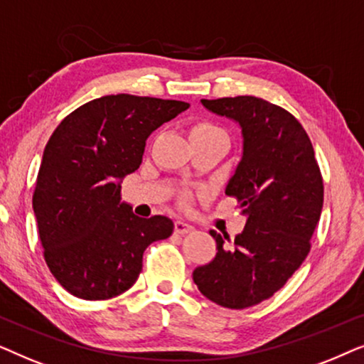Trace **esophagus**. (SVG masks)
I'll list each match as a JSON object with an SVG mask.
<instances>
[{
  "mask_svg": "<svg viewBox=\"0 0 364 364\" xmlns=\"http://www.w3.org/2000/svg\"><path fill=\"white\" fill-rule=\"evenodd\" d=\"M193 230V226L190 223L183 221V220H178L174 221V231L178 232V235H185V232H190Z\"/></svg>",
  "mask_w": 364,
  "mask_h": 364,
  "instance_id": "1",
  "label": "esophagus"
}]
</instances>
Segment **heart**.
<instances>
[{
    "label": "heart",
    "instance_id": "1",
    "mask_svg": "<svg viewBox=\"0 0 364 364\" xmlns=\"http://www.w3.org/2000/svg\"><path fill=\"white\" fill-rule=\"evenodd\" d=\"M196 134H223L220 128L213 126L210 123H196L191 126L190 136H196Z\"/></svg>",
    "mask_w": 364,
    "mask_h": 364
}]
</instances>
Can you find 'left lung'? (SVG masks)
<instances>
[{"mask_svg": "<svg viewBox=\"0 0 364 364\" xmlns=\"http://www.w3.org/2000/svg\"><path fill=\"white\" fill-rule=\"evenodd\" d=\"M208 111L240 124L243 153L225 193L246 216L235 248L215 230L218 253L193 271L203 296L243 309L273 296L309 253L323 210V178L299 121L256 96L201 100Z\"/></svg>", "mask_w": 364, "mask_h": 364, "instance_id": "8db88e82", "label": "left lung"}]
</instances>
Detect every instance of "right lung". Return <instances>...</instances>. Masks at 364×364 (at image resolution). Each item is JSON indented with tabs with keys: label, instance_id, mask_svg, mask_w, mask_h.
<instances>
[{
	"label": "right lung",
	"instance_id": "add662e5",
	"mask_svg": "<svg viewBox=\"0 0 364 364\" xmlns=\"http://www.w3.org/2000/svg\"><path fill=\"white\" fill-rule=\"evenodd\" d=\"M188 108L185 101L109 95L80 106L51 134L33 211L48 268L73 296L124 293L141 273L144 250L171 236L169 218H139L121 201V181L139 168L149 134Z\"/></svg>",
	"mask_w": 364,
	"mask_h": 364
}]
</instances>
